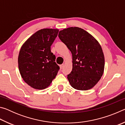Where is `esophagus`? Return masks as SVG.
I'll list each match as a JSON object with an SVG mask.
<instances>
[{"label":"esophagus","mask_w":125,"mask_h":125,"mask_svg":"<svg viewBox=\"0 0 125 125\" xmlns=\"http://www.w3.org/2000/svg\"><path fill=\"white\" fill-rule=\"evenodd\" d=\"M63 67H64V64H61V65H60V68H61V69H62L63 68Z\"/></svg>","instance_id":"esophagus-1"}]
</instances>
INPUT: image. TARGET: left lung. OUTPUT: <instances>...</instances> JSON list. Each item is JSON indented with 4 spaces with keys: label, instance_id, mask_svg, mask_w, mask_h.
Here are the masks:
<instances>
[{
    "label": "left lung",
    "instance_id": "obj_1",
    "mask_svg": "<svg viewBox=\"0 0 125 125\" xmlns=\"http://www.w3.org/2000/svg\"><path fill=\"white\" fill-rule=\"evenodd\" d=\"M60 39L72 54L73 68L67 78L73 88L90 89L103 74L105 58L98 41L83 29L71 27L60 31Z\"/></svg>",
    "mask_w": 125,
    "mask_h": 125
}]
</instances>
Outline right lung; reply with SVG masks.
I'll list each match as a JSON object with an SVG mask.
<instances>
[{
  "label": "right lung",
  "mask_w": 125,
  "mask_h": 125,
  "mask_svg": "<svg viewBox=\"0 0 125 125\" xmlns=\"http://www.w3.org/2000/svg\"><path fill=\"white\" fill-rule=\"evenodd\" d=\"M58 31L54 29L40 30L21 47L18 57L20 73L25 83L36 89L47 88L60 69L54 62L56 56L51 51Z\"/></svg>",
  "instance_id": "add662e5"
}]
</instances>
